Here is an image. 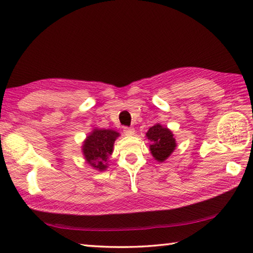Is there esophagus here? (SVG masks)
Returning <instances> with one entry per match:
<instances>
[{
    "mask_svg": "<svg viewBox=\"0 0 253 253\" xmlns=\"http://www.w3.org/2000/svg\"><path fill=\"white\" fill-rule=\"evenodd\" d=\"M123 131H124V133H125V135H127V136H131V135H133V133H135V128H133V127H128V126H125V127H124Z\"/></svg>",
    "mask_w": 253,
    "mask_h": 253,
    "instance_id": "esophagus-1",
    "label": "esophagus"
}]
</instances>
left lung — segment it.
I'll use <instances>...</instances> for the list:
<instances>
[{
  "mask_svg": "<svg viewBox=\"0 0 253 253\" xmlns=\"http://www.w3.org/2000/svg\"><path fill=\"white\" fill-rule=\"evenodd\" d=\"M147 137L151 142L150 150L155 160L163 162L168 159L176 147L173 133L168 128L161 125H154L147 132Z\"/></svg>",
  "mask_w": 253,
  "mask_h": 253,
  "instance_id": "left-lung-1",
  "label": "left lung"
}]
</instances>
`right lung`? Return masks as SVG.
I'll list each match as a JSON object with an SVG mask.
<instances>
[{
	"label": "right lung",
	"instance_id": "add662e5",
	"mask_svg": "<svg viewBox=\"0 0 253 253\" xmlns=\"http://www.w3.org/2000/svg\"><path fill=\"white\" fill-rule=\"evenodd\" d=\"M120 133L112 129H95L83 146L87 162L99 170L106 169V161L112 154L113 144Z\"/></svg>",
	"mask_w": 253,
	"mask_h": 253
}]
</instances>
